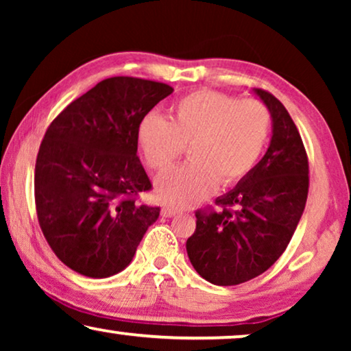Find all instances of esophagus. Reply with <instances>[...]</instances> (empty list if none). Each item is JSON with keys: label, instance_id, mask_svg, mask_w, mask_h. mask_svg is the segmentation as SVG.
<instances>
[{"label": "esophagus", "instance_id": "1", "mask_svg": "<svg viewBox=\"0 0 351 351\" xmlns=\"http://www.w3.org/2000/svg\"><path fill=\"white\" fill-rule=\"evenodd\" d=\"M179 213V210L174 209V208H169V206H166V208L161 209V215L162 217H174V215Z\"/></svg>", "mask_w": 351, "mask_h": 351}]
</instances>
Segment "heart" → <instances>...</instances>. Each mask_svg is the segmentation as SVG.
Masks as SVG:
<instances>
[{"label": "heart", "mask_w": 351, "mask_h": 351, "mask_svg": "<svg viewBox=\"0 0 351 351\" xmlns=\"http://www.w3.org/2000/svg\"><path fill=\"white\" fill-rule=\"evenodd\" d=\"M270 108L261 100L201 89L172 105L169 121L156 113L142 118L137 141L147 165L165 172L189 145L190 160L156 180L167 204L191 206L252 172L271 134Z\"/></svg>", "instance_id": "obj_1"}]
</instances>
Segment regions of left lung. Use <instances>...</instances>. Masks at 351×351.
Returning <instances> with one entry per match:
<instances>
[{"mask_svg": "<svg viewBox=\"0 0 351 351\" xmlns=\"http://www.w3.org/2000/svg\"><path fill=\"white\" fill-rule=\"evenodd\" d=\"M256 94L270 108L273 136L265 156L214 208L198 209L186 254L199 276L237 286L267 271L286 251L308 196V156L295 123L275 95Z\"/></svg>", "mask_w": 351, "mask_h": 351, "instance_id": "8db88e82", "label": "left lung"}]
</instances>
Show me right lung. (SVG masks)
<instances>
[{"label":"right lung","mask_w":351,"mask_h":351,"mask_svg":"<svg viewBox=\"0 0 351 351\" xmlns=\"http://www.w3.org/2000/svg\"><path fill=\"white\" fill-rule=\"evenodd\" d=\"M169 84L113 76L57 114L35 166L41 232L60 262L89 278L117 275L131 263L158 206L141 203L152 182L137 156L142 118Z\"/></svg>","instance_id":"1"}]
</instances>
